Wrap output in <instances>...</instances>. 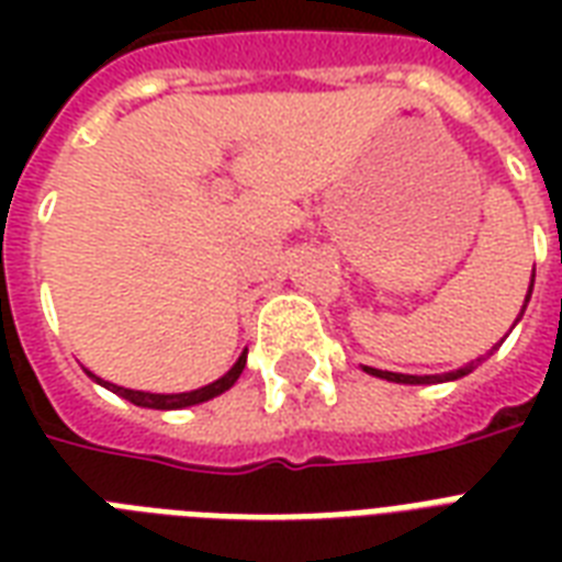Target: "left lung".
Wrapping results in <instances>:
<instances>
[{
    "label": "left lung",
    "mask_w": 562,
    "mask_h": 562,
    "mask_svg": "<svg viewBox=\"0 0 562 562\" xmlns=\"http://www.w3.org/2000/svg\"><path fill=\"white\" fill-rule=\"evenodd\" d=\"M531 285H533V282H531ZM528 297H531V291H528ZM525 303H528V300H525ZM498 344H502V341H498ZM498 344H496V347H498ZM496 347H493V350H496ZM493 350H490V352H493ZM490 352H487V356H490ZM479 361H472V364H467L463 370H454V373H446V375H405V373H387V370H375V368H364V370H368V373H373V375H379V379H387V382L435 384V382H449V379H461V375L470 373V370L475 368Z\"/></svg>",
    "instance_id": "left-lung-1"
}]
</instances>
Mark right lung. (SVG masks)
Here are the masks:
<instances>
[{"label": "right lung", "mask_w": 562, "mask_h": 562, "mask_svg": "<svg viewBox=\"0 0 562 562\" xmlns=\"http://www.w3.org/2000/svg\"><path fill=\"white\" fill-rule=\"evenodd\" d=\"M245 361H247V352H241V359L233 364V368L227 370V373L221 375L218 382L206 384V387H198V391H189V393H145V391H127V387H119V384H110L104 382V379H99V375H92L90 370L87 373L95 379L99 384H104L108 391L119 393V396H125L127 402H134V405H143V408H160V411H171V408H187V405H198V402H206L212 400V396H218V393L229 391L233 384H236V379L241 375V370H245Z\"/></svg>", "instance_id": "add662e5"}]
</instances>
